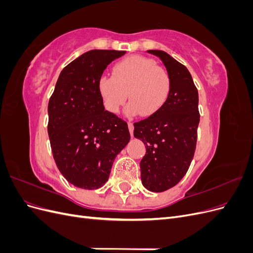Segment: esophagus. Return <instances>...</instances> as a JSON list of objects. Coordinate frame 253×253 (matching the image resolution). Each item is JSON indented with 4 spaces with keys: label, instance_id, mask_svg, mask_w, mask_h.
I'll return each mask as SVG.
<instances>
[{
    "label": "esophagus",
    "instance_id": "1",
    "mask_svg": "<svg viewBox=\"0 0 253 253\" xmlns=\"http://www.w3.org/2000/svg\"><path fill=\"white\" fill-rule=\"evenodd\" d=\"M127 126H128V131H129V134H131V137H133V132H134V126L132 122H128L127 124Z\"/></svg>",
    "mask_w": 253,
    "mask_h": 253
}]
</instances>
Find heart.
Returning a JSON list of instances; mask_svg holds the SVG:
<instances>
[{
    "mask_svg": "<svg viewBox=\"0 0 253 253\" xmlns=\"http://www.w3.org/2000/svg\"><path fill=\"white\" fill-rule=\"evenodd\" d=\"M171 90V78L154 60L131 56L113 67L112 76H102L98 91L106 111L117 113L128 96V116H153L163 108Z\"/></svg>",
    "mask_w": 253,
    "mask_h": 253,
    "instance_id": "obj_1",
    "label": "heart"
}]
</instances>
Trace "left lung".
Masks as SVG:
<instances>
[{
    "label": "left lung",
    "mask_w": 253,
    "mask_h": 253,
    "mask_svg": "<svg viewBox=\"0 0 253 253\" xmlns=\"http://www.w3.org/2000/svg\"><path fill=\"white\" fill-rule=\"evenodd\" d=\"M163 61L171 78L168 100L155 115L134 124V136L145 147L141 182L152 192L174 187L194 156L200 124L198 93L188 68L163 50H148Z\"/></svg>",
    "instance_id": "1"
}]
</instances>
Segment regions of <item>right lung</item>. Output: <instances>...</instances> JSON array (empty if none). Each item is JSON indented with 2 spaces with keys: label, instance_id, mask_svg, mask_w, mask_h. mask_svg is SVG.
Returning a JSON list of instances; mask_svg holds the SVG:
<instances>
[{
  "label": "right lung",
  "instance_id": "obj_1",
  "mask_svg": "<svg viewBox=\"0 0 253 253\" xmlns=\"http://www.w3.org/2000/svg\"><path fill=\"white\" fill-rule=\"evenodd\" d=\"M125 50L84 52L60 73L48 102L53 159L68 182L94 190L108 181L115 158L129 141L126 122L104 110L98 81Z\"/></svg>",
  "mask_w": 253,
  "mask_h": 253
}]
</instances>
